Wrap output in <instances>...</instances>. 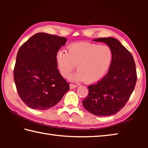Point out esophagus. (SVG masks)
Returning <instances> with one entry per match:
<instances>
[{
	"mask_svg": "<svg viewBox=\"0 0 148 148\" xmlns=\"http://www.w3.org/2000/svg\"><path fill=\"white\" fill-rule=\"evenodd\" d=\"M77 87V85L72 84H70V88H71V89H74V88H76V87Z\"/></svg>",
	"mask_w": 148,
	"mask_h": 148,
	"instance_id": "obj_1",
	"label": "esophagus"
}]
</instances>
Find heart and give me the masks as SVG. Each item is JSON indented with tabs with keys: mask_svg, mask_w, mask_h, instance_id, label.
Masks as SVG:
<instances>
[{
	"mask_svg": "<svg viewBox=\"0 0 148 148\" xmlns=\"http://www.w3.org/2000/svg\"><path fill=\"white\" fill-rule=\"evenodd\" d=\"M113 61V51L108 45L77 42L70 45L68 51L59 50L56 62L60 73L68 78L76 65L74 78L89 83L97 82L108 71Z\"/></svg>",
	"mask_w": 148,
	"mask_h": 148,
	"instance_id": "obj_1",
	"label": "heart"
}]
</instances>
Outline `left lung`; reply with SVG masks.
<instances>
[{
    "label": "left lung",
    "instance_id": "8db88e82",
    "mask_svg": "<svg viewBox=\"0 0 148 148\" xmlns=\"http://www.w3.org/2000/svg\"><path fill=\"white\" fill-rule=\"evenodd\" d=\"M113 51L108 72L97 83L88 86L89 93L82 101L87 111L97 116H109L120 111L136 86L137 74L133 57L119 40L112 37L95 39Z\"/></svg>",
    "mask_w": 148,
    "mask_h": 148
}]
</instances>
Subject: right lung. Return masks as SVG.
Wrapping results in <instances>:
<instances>
[{"label":"right lung","mask_w":148,"mask_h":148,"mask_svg":"<svg viewBox=\"0 0 148 148\" xmlns=\"http://www.w3.org/2000/svg\"><path fill=\"white\" fill-rule=\"evenodd\" d=\"M66 38L38 32L20 47L14 70L18 95L27 106L44 110L54 106L69 91L57 69L56 54Z\"/></svg>","instance_id":"right-lung-1"}]
</instances>
